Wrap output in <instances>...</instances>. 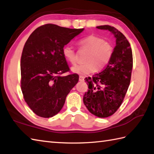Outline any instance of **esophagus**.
<instances>
[{"label":"esophagus","instance_id":"1","mask_svg":"<svg viewBox=\"0 0 154 154\" xmlns=\"http://www.w3.org/2000/svg\"><path fill=\"white\" fill-rule=\"evenodd\" d=\"M84 79H85V78H84V77L83 76H81V75H80L79 76V81H84Z\"/></svg>","mask_w":154,"mask_h":154}]
</instances>
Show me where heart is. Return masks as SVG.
<instances>
[{
    "label": "heart",
    "instance_id": "b5f03b06",
    "mask_svg": "<svg viewBox=\"0 0 154 154\" xmlns=\"http://www.w3.org/2000/svg\"><path fill=\"white\" fill-rule=\"evenodd\" d=\"M81 51L87 52L84 58L85 63L73 66L71 68L75 73L86 75L95 71L103 69L111 61L114 52L113 44L104 38L95 35H89L78 42ZM64 58L71 64L77 63V53L70 45H67L62 49Z\"/></svg>",
    "mask_w": 154,
    "mask_h": 154
}]
</instances>
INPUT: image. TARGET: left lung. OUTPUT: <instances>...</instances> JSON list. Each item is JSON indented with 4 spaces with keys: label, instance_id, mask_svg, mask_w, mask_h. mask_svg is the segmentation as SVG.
I'll use <instances>...</instances> for the list:
<instances>
[{
    "label": "left lung",
    "instance_id": "obj_1",
    "mask_svg": "<svg viewBox=\"0 0 154 154\" xmlns=\"http://www.w3.org/2000/svg\"><path fill=\"white\" fill-rule=\"evenodd\" d=\"M97 28L112 32L116 46L106 67L85 79L89 90L83 96V103L90 113L104 118L115 113L124 99L131 81L133 55L128 39L115 27L101 25Z\"/></svg>",
    "mask_w": 154,
    "mask_h": 154
}]
</instances>
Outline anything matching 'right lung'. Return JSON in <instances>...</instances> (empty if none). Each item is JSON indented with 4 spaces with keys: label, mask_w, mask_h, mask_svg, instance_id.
<instances>
[{
    "label": "right lung",
    "mask_w": 154,
    "mask_h": 154,
    "mask_svg": "<svg viewBox=\"0 0 154 154\" xmlns=\"http://www.w3.org/2000/svg\"><path fill=\"white\" fill-rule=\"evenodd\" d=\"M83 30L47 24L36 29L26 41L20 59L21 90L38 116L49 118L58 113L79 81L76 73L61 76L70 71L62 49Z\"/></svg>",
    "instance_id": "right-lung-1"
}]
</instances>
